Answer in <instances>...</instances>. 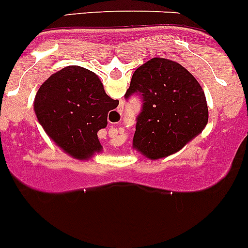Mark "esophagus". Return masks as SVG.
Here are the masks:
<instances>
[{
    "label": "esophagus",
    "instance_id": "34e87169",
    "mask_svg": "<svg viewBox=\"0 0 248 248\" xmlns=\"http://www.w3.org/2000/svg\"><path fill=\"white\" fill-rule=\"evenodd\" d=\"M120 112H121V110H120Z\"/></svg>",
    "mask_w": 248,
    "mask_h": 248
}]
</instances>
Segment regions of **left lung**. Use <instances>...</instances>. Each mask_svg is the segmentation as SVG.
<instances>
[{
  "label": "left lung",
  "instance_id": "8db88e82",
  "mask_svg": "<svg viewBox=\"0 0 248 248\" xmlns=\"http://www.w3.org/2000/svg\"><path fill=\"white\" fill-rule=\"evenodd\" d=\"M139 95L133 146L151 160L180 150L205 128L208 108L200 83L180 64L153 58L132 76L124 98Z\"/></svg>",
  "mask_w": 248,
  "mask_h": 248
}]
</instances>
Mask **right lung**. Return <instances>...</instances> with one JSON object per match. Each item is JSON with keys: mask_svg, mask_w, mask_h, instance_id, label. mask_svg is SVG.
Masks as SVG:
<instances>
[{"mask_svg": "<svg viewBox=\"0 0 248 248\" xmlns=\"http://www.w3.org/2000/svg\"><path fill=\"white\" fill-rule=\"evenodd\" d=\"M119 100L105 93L92 71L71 65L53 74L38 90L33 109L38 122L62 149L88 158L102 145L97 132L108 124V112Z\"/></svg>", "mask_w": 248, "mask_h": 248, "instance_id": "obj_1", "label": "right lung"}]
</instances>
